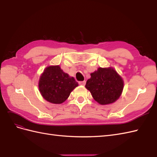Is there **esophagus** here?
Wrapping results in <instances>:
<instances>
[{"label":"esophagus","instance_id":"obj_1","mask_svg":"<svg viewBox=\"0 0 157 157\" xmlns=\"http://www.w3.org/2000/svg\"><path fill=\"white\" fill-rule=\"evenodd\" d=\"M86 81L79 82V85H82V86H85V85H86Z\"/></svg>","mask_w":157,"mask_h":157}]
</instances>
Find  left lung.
<instances>
[{"label":"left lung","mask_w":157,"mask_h":157,"mask_svg":"<svg viewBox=\"0 0 157 157\" xmlns=\"http://www.w3.org/2000/svg\"><path fill=\"white\" fill-rule=\"evenodd\" d=\"M87 79L86 87L92 96L101 105L114 102L120 96L124 82L121 77L112 67L101 68L92 73Z\"/></svg>","instance_id":"8db88e82"}]
</instances>
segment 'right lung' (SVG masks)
<instances>
[{"label":"right lung","instance_id":"add662e5","mask_svg":"<svg viewBox=\"0 0 157 157\" xmlns=\"http://www.w3.org/2000/svg\"><path fill=\"white\" fill-rule=\"evenodd\" d=\"M78 86L75 79L63 71L59 65L45 68L39 82L42 96L53 104L63 103Z\"/></svg>","mask_w":157,"mask_h":157}]
</instances>
